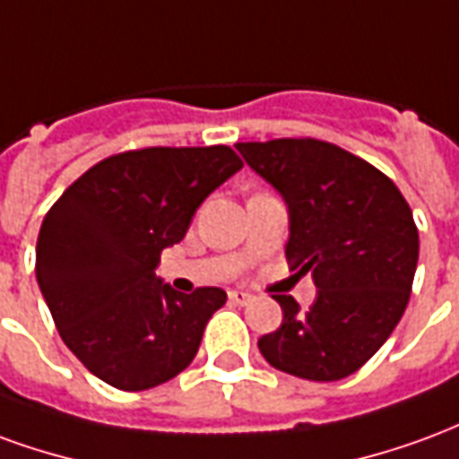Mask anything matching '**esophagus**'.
<instances>
[{
  "label": "esophagus",
  "mask_w": 459,
  "mask_h": 459,
  "mask_svg": "<svg viewBox=\"0 0 459 459\" xmlns=\"http://www.w3.org/2000/svg\"><path fill=\"white\" fill-rule=\"evenodd\" d=\"M229 299L233 302V305H248L250 299H253V295L246 292V290H230Z\"/></svg>",
  "instance_id": "34e87169"
}]
</instances>
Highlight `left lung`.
I'll return each mask as SVG.
<instances>
[{
  "label": "left lung",
  "instance_id": "8db88e82",
  "mask_svg": "<svg viewBox=\"0 0 459 459\" xmlns=\"http://www.w3.org/2000/svg\"><path fill=\"white\" fill-rule=\"evenodd\" d=\"M236 150L285 199V255L317 285L307 312L275 295L282 325L258 339L260 354L307 381L346 378L403 317L418 265L413 211L384 171L332 142L285 137Z\"/></svg>",
  "mask_w": 459,
  "mask_h": 459
}]
</instances>
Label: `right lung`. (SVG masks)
Returning <instances> with one entry per match:
<instances>
[{"mask_svg":"<svg viewBox=\"0 0 459 459\" xmlns=\"http://www.w3.org/2000/svg\"><path fill=\"white\" fill-rule=\"evenodd\" d=\"M240 167L226 144L120 152L78 177L46 213L36 280L65 346L100 381L144 391L194 361L226 292L184 295L154 270Z\"/></svg>","mask_w":459,"mask_h":459,"instance_id":"obj_1","label":"right lung"}]
</instances>
